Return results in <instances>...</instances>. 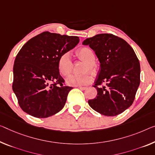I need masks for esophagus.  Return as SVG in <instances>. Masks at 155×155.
<instances>
[{
    "mask_svg": "<svg viewBox=\"0 0 155 155\" xmlns=\"http://www.w3.org/2000/svg\"><path fill=\"white\" fill-rule=\"evenodd\" d=\"M78 88H79V89H80L81 90H86V89H87V87H78Z\"/></svg>",
    "mask_w": 155,
    "mask_h": 155,
    "instance_id": "obj_1",
    "label": "esophagus"
}]
</instances>
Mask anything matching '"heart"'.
Segmentation results:
<instances>
[{"mask_svg":"<svg viewBox=\"0 0 155 155\" xmlns=\"http://www.w3.org/2000/svg\"><path fill=\"white\" fill-rule=\"evenodd\" d=\"M76 55L81 60L86 62L84 71H89L93 74L97 71V65L95 63V53L91 48L83 47L78 49L76 52ZM58 69L59 73L64 76H68L71 74L73 70V63L69 53H66L61 54L58 60ZM92 78L89 73H86L81 75H70L66 80L68 85L73 87H79L89 84L91 82Z\"/></svg>","mask_w":155,"mask_h":155,"instance_id":"obj_1","label":"heart"}]
</instances>
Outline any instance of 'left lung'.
I'll use <instances>...</instances> for the list:
<instances>
[{
	"instance_id": "8db88e82",
	"label": "left lung",
	"mask_w": 155,
	"mask_h": 155,
	"mask_svg": "<svg viewBox=\"0 0 155 155\" xmlns=\"http://www.w3.org/2000/svg\"><path fill=\"white\" fill-rule=\"evenodd\" d=\"M95 52L100 62L94 87L97 96L88 101L97 112L114 116L132 105L140 84L139 61L134 50L124 39L102 33L82 42ZM102 83L106 86L101 87Z\"/></svg>"
}]
</instances>
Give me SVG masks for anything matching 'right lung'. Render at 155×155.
Wrapping results in <instances>:
<instances>
[{
	"label": "right lung",
	"instance_id": "right-lung-1",
	"mask_svg": "<svg viewBox=\"0 0 155 155\" xmlns=\"http://www.w3.org/2000/svg\"><path fill=\"white\" fill-rule=\"evenodd\" d=\"M79 41L76 36L44 32L23 45L14 60L12 84L23 111L44 118L62 109L73 88L63 85L58 60Z\"/></svg>",
	"mask_w": 155,
	"mask_h": 155
}]
</instances>
